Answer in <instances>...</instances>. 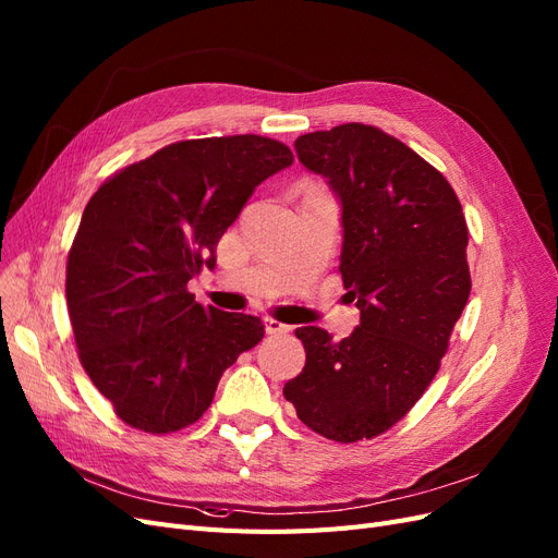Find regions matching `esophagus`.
Returning <instances> with one entry per match:
<instances>
[{
  "label": "esophagus",
  "instance_id": "obj_1",
  "mask_svg": "<svg viewBox=\"0 0 558 558\" xmlns=\"http://www.w3.org/2000/svg\"><path fill=\"white\" fill-rule=\"evenodd\" d=\"M264 325H266V333H288L290 331V327L288 325H282L280 320H274V317H266L264 320Z\"/></svg>",
  "mask_w": 558,
  "mask_h": 558
}]
</instances>
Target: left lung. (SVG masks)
Listing matches in <instances>:
<instances>
[{
  "label": "left lung",
  "instance_id": "left-lung-1",
  "mask_svg": "<svg viewBox=\"0 0 558 558\" xmlns=\"http://www.w3.org/2000/svg\"><path fill=\"white\" fill-rule=\"evenodd\" d=\"M341 203V278L360 308L343 341L301 327V374L284 384L301 423L333 441L386 433L435 378L470 296L468 225L444 174L374 125L294 142Z\"/></svg>",
  "mask_w": 558,
  "mask_h": 558
}]
</instances>
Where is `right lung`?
Instances as JSON below:
<instances>
[{
	"instance_id": "obj_1",
	"label": "right lung",
	"mask_w": 558,
	"mask_h": 558,
	"mask_svg": "<svg viewBox=\"0 0 558 558\" xmlns=\"http://www.w3.org/2000/svg\"><path fill=\"white\" fill-rule=\"evenodd\" d=\"M278 140H184L90 196L68 257V311L86 374L117 416L151 435L196 423L221 374L264 339L259 317L186 290L264 180L292 166Z\"/></svg>"
}]
</instances>
